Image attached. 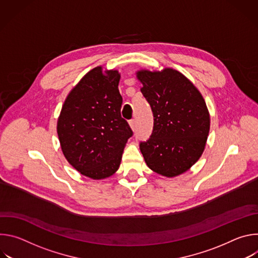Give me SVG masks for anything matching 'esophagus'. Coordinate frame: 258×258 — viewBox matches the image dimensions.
I'll use <instances>...</instances> for the list:
<instances>
[{"instance_id":"34e87169","label":"esophagus","mask_w":258,"mask_h":258,"mask_svg":"<svg viewBox=\"0 0 258 258\" xmlns=\"http://www.w3.org/2000/svg\"><path fill=\"white\" fill-rule=\"evenodd\" d=\"M130 126H131V128L135 132L136 131V120L135 119H132V120H130Z\"/></svg>"}]
</instances>
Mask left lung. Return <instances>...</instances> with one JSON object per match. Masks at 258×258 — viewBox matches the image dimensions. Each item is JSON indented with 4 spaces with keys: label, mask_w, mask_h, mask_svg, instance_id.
Instances as JSON below:
<instances>
[{
    "label": "left lung",
    "mask_w": 258,
    "mask_h": 258,
    "mask_svg": "<svg viewBox=\"0 0 258 258\" xmlns=\"http://www.w3.org/2000/svg\"><path fill=\"white\" fill-rule=\"evenodd\" d=\"M136 75L154 116L152 135L141 142L140 150L150 169L163 176H177L204 151L210 128L206 103L193 83L175 69H141Z\"/></svg>",
    "instance_id": "8db88e82"
}]
</instances>
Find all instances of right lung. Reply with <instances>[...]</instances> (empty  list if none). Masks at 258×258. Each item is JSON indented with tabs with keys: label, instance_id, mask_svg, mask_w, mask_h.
Wrapping results in <instances>:
<instances>
[{
	"label": "right lung",
	"instance_id": "obj_1",
	"mask_svg": "<svg viewBox=\"0 0 258 258\" xmlns=\"http://www.w3.org/2000/svg\"><path fill=\"white\" fill-rule=\"evenodd\" d=\"M118 70L97 66L66 97L57 121L61 149L70 165L93 179L119 168L133 132L121 117Z\"/></svg>",
	"mask_w": 258,
	"mask_h": 258
}]
</instances>
